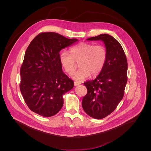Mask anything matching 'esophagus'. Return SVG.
I'll return each instance as SVG.
<instances>
[{"mask_svg":"<svg viewBox=\"0 0 151 151\" xmlns=\"http://www.w3.org/2000/svg\"><path fill=\"white\" fill-rule=\"evenodd\" d=\"M80 84H81V83H80V82H77V81H74V86H78Z\"/></svg>","mask_w":151,"mask_h":151,"instance_id":"1","label":"esophagus"}]
</instances>
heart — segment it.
I'll use <instances>...</instances> for the list:
<instances>
[{"mask_svg": "<svg viewBox=\"0 0 151 151\" xmlns=\"http://www.w3.org/2000/svg\"><path fill=\"white\" fill-rule=\"evenodd\" d=\"M71 54L66 51L60 55V62L65 71L71 73L79 62L80 67L71 74L73 79L82 81L92 76L98 75L104 69L108 59L106 47L101 44L81 42L70 49Z\"/></svg>", "mask_w": 151, "mask_h": 151, "instance_id": "heart-1", "label": "heart"}]
</instances>
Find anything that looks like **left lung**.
<instances>
[{
    "label": "left lung",
    "instance_id": "1",
    "mask_svg": "<svg viewBox=\"0 0 151 151\" xmlns=\"http://www.w3.org/2000/svg\"><path fill=\"white\" fill-rule=\"evenodd\" d=\"M86 40L103 41L108 51L102 71L95 80L84 83L88 92L82 101L87 114L102 119L111 113L123 98L127 82V61L120 43L112 36L104 34Z\"/></svg>",
    "mask_w": 151,
    "mask_h": 151
}]
</instances>
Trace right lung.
Instances as JSON below:
<instances>
[{"instance_id":"right-lung-1","label":"right lung","mask_w":151,"mask_h":151,"mask_svg":"<svg viewBox=\"0 0 151 151\" xmlns=\"http://www.w3.org/2000/svg\"><path fill=\"white\" fill-rule=\"evenodd\" d=\"M78 41L58 33L43 32L28 46L20 69V91L31 110L43 117L57 114L63 105V95L74 82L62 70L60 51Z\"/></svg>"}]
</instances>
